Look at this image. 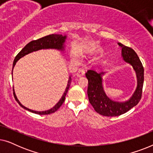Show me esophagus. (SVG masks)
<instances>
[{"mask_svg":"<svg viewBox=\"0 0 153 153\" xmlns=\"http://www.w3.org/2000/svg\"><path fill=\"white\" fill-rule=\"evenodd\" d=\"M84 74H85V71L83 69H79V70H78V72H77V73H76V76L78 77L83 76Z\"/></svg>","mask_w":153,"mask_h":153,"instance_id":"esophagus-1","label":"esophagus"}]
</instances>
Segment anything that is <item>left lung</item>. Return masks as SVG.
<instances>
[{
    "label": "left lung",
    "instance_id": "obj_1",
    "mask_svg": "<svg viewBox=\"0 0 153 153\" xmlns=\"http://www.w3.org/2000/svg\"><path fill=\"white\" fill-rule=\"evenodd\" d=\"M121 47V56L125 62L132 66L137 79V85L133 95L128 100L118 102L113 100L106 95L103 87L102 76L106 72H97L90 70L85 73L88 80V96L90 103L95 111L104 116L114 117L120 116L139 103L141 98L144 81V69L139 56L130 47L118 43Z\"/></svg>",
    "mask_w": 153,
    "mask_h": 153
}]
</instances>
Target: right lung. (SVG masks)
<instances>
[{
  "instance_id": "right-lung-1",
  "label": "right lung",
  "mask_w": 153,
  "mask_h": 153,
  "mask_svg": "<svg viewBox=\"0 0 153 153\" xmlns=\"http://www.w3.org/2000/svg\"><path fill=\"white\" fill-rule=\"evenodd\" d=\"M66 39H67V35L52 34V35H47V36L42 37V38H39L38 39H37V40H33V41L30 42L27 44V45L23 48L22 51H21L17 55H16L15 58H14V60L13 62V66H12V71H13L14 66H15L16 62H17L20 58L24 57V56L27 55V54L32 53L33 51H39V50H41V49H57V50H59V51H63L65 50V42ZM71 81H72V78H71V76H69L68 85H67L65 91L63 95H62L61 98H60V100L58 102V103L56 104L53 107H52L49 110L44 111H37L31 110L30 108L26 107V106H24L23 104H21L19 100L17 99V97H16L15 92H14V90L13 88L14 96V98H15L16 101L17 102L18 104H19L22 108H24V109L29 111L32 113H34V114H39V115H47L50 114H53V113L56 111L60 107V106H61L62 103L64 102L65 99V96L67 95V93H68L69 88H70Z\"/></svg>"
}]
</instances>
